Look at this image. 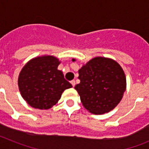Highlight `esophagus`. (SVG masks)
I'll return each mask as SVG.
<instances>
[{
	"label": "esophagus",
	"mask_w": 149,
	"mask_h": 149,
	"mask_svg": "<svg viewBox=\"0 0 149 149\" xmlns=\"http://www.w3.org/2000/svg\"><path fill=\"white\" fill-rule=\"evenodd\" d=\"M71 84H72V86H74V85H75V81H74V80H72V81H71Z\"/></svg>",
	"instance_id": "1"
}]
</instances>
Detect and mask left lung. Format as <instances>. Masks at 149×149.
<instances>
[{
	"label": "left lung",
	"instance_id": "left-lung-1",
	"mask_svg": "<svg viewBox=\"0 0 149 149\" xmlns=\"http://www.w3.org/2000/svg\"><path fill=\"white\" fill-rule=\"evenodd\" d=\"M78 73L81 82L74 89L90 113H108L120 102L126 89V77L115 60L97 56L83 65Z\"/></svg>",
	"mask_w": 149,
	"mask_h": 149
}]
</instances>
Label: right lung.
I'll return each instance as SVG.
<instances>
[{
	"instance_id": "obj_1",
	"label": "right lung",
	"mask_w": 149,
	"mask_h": 149,
	"mask_svg": "<svg viewBox=\"0 0 149 149\" xmlns=\"http://www.w3.org/2000/svg\"><path fill=\"white\" fill-rule=\"evenodd\" d=\"M60 62L53 56L30 60L21 71L18 84L22 98L36 109L47 110L56 104L62 93L72 85L57 69Z\"/></svg>"
}]
</instances>
